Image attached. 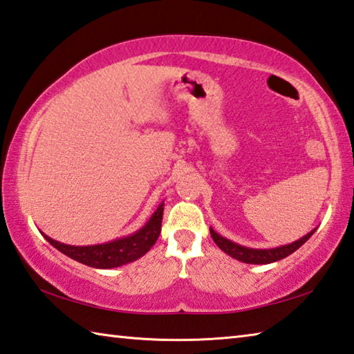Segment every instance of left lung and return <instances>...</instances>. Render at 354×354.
<instances>
[{
    "mask_svg": "<svg viewBox=\"0 0 354 354\" xmlns=\"http://www.w3.org/2000/svg\"><path fill=\"white\" fill-rule=\"evenodd\" d=\"M317 231V227H314L313 231L308 232L306 236H303L298 241L292 242L289 245H281V247L277 248H250V247H243V245H239L236 242L230 241L223 236H220L218 232H215L211 227V236L214 239V242L218 245V248L221 251H225L226 254H230L234 259L245 262V263H272L284 259L289 254H292L293 251H297L301 245L308 241V239L314 234Z\"/></svg>",
    "mask_w": 354,
    "mask_h": 354,
    "instance_id": "8db88e82",
    "label": "left lung"
}]
</instances>
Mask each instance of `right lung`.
Wrapping results in <instances>:
<instances>
[{"label": "right lung", "mask_w": 354, "mask_h": 354, "mask_svg": "<svg viewBox=\"0 0 354 354\" xmlns=\"http://www.w3.org/2000/svg\"><path fill=\"white\" fill-rule=\"evenodd\" d=\"M162 212H164V201L160 203L156 209L154 214L149 220L143 225L139 231L134 234L120 237L115 241L98 243V245H87V247H76V245H67L57 242L55 239L44 237L50 242L53 247L57 248L65 256L71 257L81 263H86L93 268H113L124 266V263L134 262L147 254L149 248L153 247L160 234V225H162Z\"/></svg>", "instance_id": "1"}]
</instances>
